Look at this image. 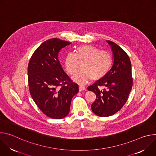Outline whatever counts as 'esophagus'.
<instances>
[{
    "mask_svg": "<svg viewBox=\"0 0 156 156\" xmlns=\"http://www.w3.org/2000/svg\"><path fill=\"white\" fill-rule=\"evenodd\" d=\"M86 90V87L83 86H79V91H85Z\"/></svg>",
    "mask_w": 156,
    "mask_h": 156,
    "instance_id": "1",
    "label": "esophagus"
}]
</instances>
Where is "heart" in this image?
<instances>
[{
    "label": "heart",
    "mask_w": 156,
    "mask_h": 156,
    "mask_svg": "<svg viewBox=\"0 0 156 156\" xmlns=\"http://www.w3.org/2000/svg\"><path fill=\"white\" fill-rule=\"evenodd\" d=\"M82 62L81 70L72 78L80 84L86 83L89 79L96 81L104 78L112 64V57L108 52L100 51L92 45H82L76 48L75 54L69 52L65 57L64 67L69 75H73Z\"/></svg>",
    "instance_id": "heart-1"
}]
</instances>
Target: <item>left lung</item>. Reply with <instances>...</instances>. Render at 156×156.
<instances>
[{"mask_svg":"<svg viewBox=\"0 0 156 156\" xmlns=\"http://www.w3.org/2000/svg\"><path fill=\"white\" fill-rule=\"evenodd\" d=\"M107 42L113 52V65L104 78L87 87L96 96L91 105L93 112L102 117L112 115L122 108L133 86L131 64L128 54L116 43ZM100 87L104 90H101Z\"/></svg>","mask_w":156,"mask_h":156,"instance_id":"8db88e82","label":"left lung"}]
</instances>
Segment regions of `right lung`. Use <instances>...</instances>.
Listing matches in <instances>:
<instances>
[{"label": "right lung", "mask_w": 156, "mask_h": 156, "mask_svg": "<svg viewBox=\"0 0 156 156\" xmlns=\"http://www.w3.org/2000/svg\"><path fill=\"white\" fill-rule=\"evenodd\" d=\"M71 42L52 38L42 42L33 54L28 66L30 94L48 117L61 119L70 112L78 85L64 72L58 59L60 49Z\"/></svg>", "instance_id": "right-lung-1"}]
</instances>
